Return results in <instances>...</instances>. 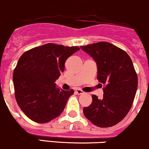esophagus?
<instances>
[{
  "instance_id": "esophagus-1",
  "label": "esophagus",
  "mask_w": 149,
  "mask_h": 149,
  "mask_svg": "<svg viewBox=\"0 0 149 149\" xmlns=\"http://www.w3.org/2000/svg\"><path fill=\"white\" fill-rule=\"evenodd\" d=\"M76 93H77V94H79V95H81V94H84V92L82 90H81V89H79V88H77L76 90Z\"/></svg>"
}]
</instances>
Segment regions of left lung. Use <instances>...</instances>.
Masks as SVG:
<instances>
[{"mask_svg":"<svg viewBox=\"0 0 149 149\" xmlns=\"http://www.w3.org/2000/svg\"><path fill=\"white\" fill-rule=\"evenodd\" d=\"M81 48L96 62L97 79L104 85L102 99L92 95L91 104L84 108V113L95 126L111 127L125 118L135 98L138 76L132 61L126 51L108 42Z\"/></svg>","mask_w":149,"mask_h":149,"instance_id":"obj_1","label":"left lung"}]
</instances>
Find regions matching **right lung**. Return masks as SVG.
<instances>
[{"label": "right lung", "mask_w": 149, "mask_h": 149, "mask_svg": "<svg viewBox=\"0 0 149 149\" xmlns=\"http://www.w3.org/2000/svg\"><path fill=\"white\" fill-rule=\"evenodd\" d=\"M79 50L77 46L47 43L20 57L13 75L15 97L30 119L48 123L61 114L74 91L58 88L55 81L64 71L65 61Z\"/></svg>", "instance_id": "right-lung-1"}]
</instances>
